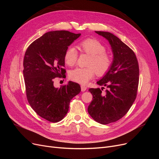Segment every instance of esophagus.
<instances>
[{
    "instance_id": "esophagus-1",
    "label": "esophagus",
    "mask_w": 159,
    "mask_h": 159,
    "mask_svg": "<svg viewBox=\"0 0 159 159\" xmlns=\"http://www.w3.org/2000/svg\"><path fill=\"white\" fill-rule=\"evenodd\" d=\"M87 89V87H85V85H81V91H85Z\"/></svg>"
}]
</instances>
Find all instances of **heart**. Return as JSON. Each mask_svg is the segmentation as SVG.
I'll return each instance as SVG.
<instances>
[{
  "instance_id": "1",
  "label": "heart",
  "mask_w": 159,
  "mask_h": 159,
  "mask_svg": "<svg viewBox=\"0 0 159 159\" xmlns=\"http://www.w3.org/2000/svg\"><path fill=\"white\" fill-rule=\"evenodd\" d=\"M81 52L89 56L85 68H75L71 70L69 77L71 80L81 84H86L93 79L95 74L99 76L106 74L112 66V58L105 52L103 44L94 38H86L79 44ZM65 64L69 66H74L78 60V53L72 47H69L64 52Z\"/></svg>"
}]
</instances>
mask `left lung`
Wrapping results in <instances>:
<instances>
[{"instance_id": "8db88e82", "label": "left lung", "mask_w": 159, "mask_h": 159, "mask_svg": "<svg viewBox=\"0 0 159 159\" xmlns=\"http://www.w3.org/2000/svg\"><path fill=\"white\" fill-rule=\"evenodd\" d=\"M109 41L113 54L112 66L107 73L98 81L103 88H90L93 100L88 111L95 121L106 125L121 119L136 99L139 68L134 52L119 38L108 32L95 31Z\"/></svg>"}]
</instances>
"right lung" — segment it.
<instances>
[{
    "label": "right lung",
    "mask_w": 159,
    "mask_h": 159,
    "mask_svg": "<svg viewBox=\"0 0 159 159\" xmlns=\"http://www.w3.org/2000/svg\"><path fill=\"white\" fill-rule=\"evenodd\" d=\"M80 35L66 30L46 32L25 52L23 74L28 102L48 121H61L68 111L71 99L81 91L80 85L70 81L60 88L54 86V79L66 76V50Z\"/></svg>",
    "instance_id": "add662e5"
}]
</instances>
